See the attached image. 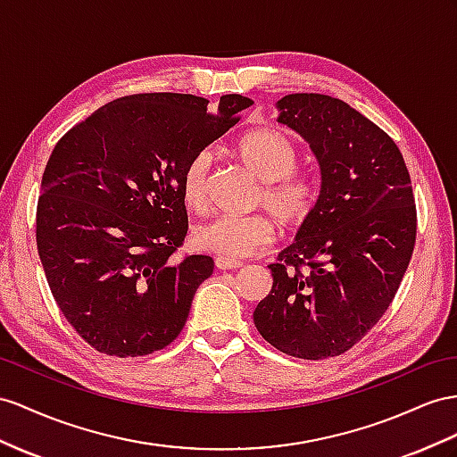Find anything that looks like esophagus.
Returning a JSON list of instances; mask_svg holds the SVG:
<instances>
[{
	"label": "esophagus",
	"mask_w": 457,
	"mask_h": 457,
	"mask_svg": "<svg viewBox=\"0 0 457 457\" xmlns=\"http://www.w3.org/2000/svg\"><path fill=\"white\" fill-rule=\"evenodd\" d=\"M214 264H216V268H220V270H236V268H241V266H243L241 261L224 259V256H216Z\"/></svg>",
	"instance_id": "34e87169"
}]
</instances>
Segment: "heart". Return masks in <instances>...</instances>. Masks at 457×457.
I'll list each match as a JSON object with an SVG mask.
<instances>
[{
    "mask_svg": "<svg viewBox=\"0 0 457 457\" xmlns=\"http://www.w3.org/2000/svg\"><path fill=\"white\" fill-rule=\"evenodd\" d=\"M236 152L245 166L264 181L259 204H264L284 224H301L311 214L317 203V185L295 171L299 152L286 133L278 129H256L237 140ZM210 162V152L201 150L181 170L179 195L193 212H203L206 206ZM274 233L272 218L264 214H221L198 224L193 229V243L224 259H241L270 243Z\"/></svg>",
    "mask_w": 457,
    "mask_h": 457,
    "instance_id": "b5f03b06",
    "label": "heart"
}]
</instances>
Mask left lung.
Segmentation results:
<instances>
[{"instance_id": "obj_1", "label": "left lung", "mask_w": 457, "mask_h": 457, "mask_svg": "<svg viewBox=\"0 0 457 457\" xmlns=\"http://www.w3.org/2000/svg\"><path fill=\"white\" fill-rule=\"evenodd\" d=\"M278 121L307 140L320 195L278 254L253 319L286 355L345 353L388 311L411 261L417 208L400 148L365 115L326 95H287Z\"/></svg>"}]
</instances>
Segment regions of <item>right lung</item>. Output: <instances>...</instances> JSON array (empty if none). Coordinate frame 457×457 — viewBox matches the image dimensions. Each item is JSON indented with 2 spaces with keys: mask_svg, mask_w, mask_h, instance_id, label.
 <instances>
[{
  "mask_svg": "<svg viewBox=\"0 0 457 457\" xmlns=\"http://www.w3.org/2000/svg\"><path fill=\"white\" fill-rule=\"evenodd\" d=\"M253 100L175 92L117 98L57 140L37 206V245L57 307L100 353L140 357L179 336L204 254L173 259L187 236L179 175Z\"/></svg>",
  "mask_w": 457,
  "mask_h": 457,
  "instance_id": "obj_1",
  "label": "right lung"
}]
</instances>
